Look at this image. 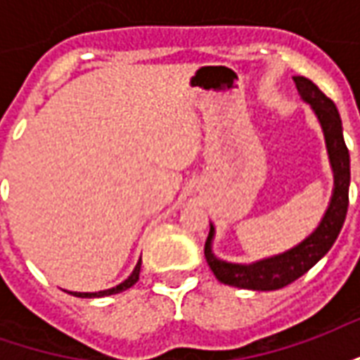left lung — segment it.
<instances>
[{"mask_svg": "<svg viewBox=\"0 0 360 360\" xmlns=\"http://www.w3.org/2000/svg\"><path fill=\"white\" fill-rule=\"evenodd\" d=\"M293 81L302 100L310 103V108L314 110L318 121L322 125V131H324L326 148H328V156H330V164L333 169L332 200H330V206H328L320 226L304 241L281 255L258 260L252 264H233V262L219 260L212 252L214 226L210 224V233L204 245V257H206L210 270L214 271V276L226 285L252 289V291H274V289H281V287L293 283L295 279L307 274L328 250L332 249V245L343 227L345 216H347L351 169H349V150L343 141L340 111L335 108V103L312 81L304 79V77H293Z\"/></svg>", "mask_w": 360, "mask_h": 360, "instance_id": "1", "label": "left lung"}]
</instances>
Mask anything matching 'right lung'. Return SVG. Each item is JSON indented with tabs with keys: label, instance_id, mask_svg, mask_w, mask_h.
<instances>
[{
	"label": "right lung",
	"instance_id": "add662e5",
	"mask_svg": "<svg viewBox=\"0 0 360 360\" xmlns=\"http://www.w3.org/2000/svg\"><path fill=\"white\" fill-rule=\"evenodd\" d=\"M141 262L142 260H139L136 262V266H134L133 274L129 276V278L123 281V283H119V285L111 287V289H105V291H98V293H73V291H69L71 295H75V297H86V299H92V297H108V295H115V293H121V291H125V289H129V287H133L136 281H139V274H141Z\"/></svg>",
	"mask_w": 360,
	"mask_h": 360
}]
</instances>
